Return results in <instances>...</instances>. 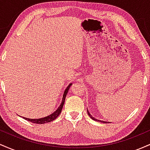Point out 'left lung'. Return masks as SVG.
Returning a JSON list of instances; mask_svg holds the SVG:
<instances>
[{
  "label": "left lung",
  "instance_id": "1",
  "mask_svg": "<svg viewBox=\"0 0 150 150\" xmlns=\"http://www.w3.org/2000/svg\"><path fill=\"white\" fill-rule=\"evenodd\" d=\"M87 113H88V115L89 116V117H90L91 118H92L93 120H96V121H99V122H102V123H106V121H103V120H98V119H96V118H94V117H92V115L90 114V113L88 111V110H87Z\"/></svg>",
  "mask_w": 150,
  "mask_h": 150
}]
</instances>
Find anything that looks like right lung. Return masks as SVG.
I'll use <instances>...</instances> for the list:
<instances>
[{
	"label": "right lung",
	"mask_w": 150,
	"mask_h": 150,
	"mask_svg": "<svg viewBox=\"0 0 150 150\" xmlns=\"http://www.w3.org/2000/svg\"><path fill=\"white\" fill-rule=\"evenodd\" d=\"M71 85H72V83L70 84V85L67 87V88L65 89V92H64V93H63V99H62L61 105L58 106L57 109H56L53 113L50 114L49 116L44 117V118H38V119H32V118H25V117H24V118H25V120H28V121H30V122H32V123H37V124H44V123H49V122L53 121V120L56 119V118H57L58 116H59V114L61 112L62 108H63V105H64L65 97H66V95H67V94H68V90H69L70 87L71 86Z\"/></svg>",
	"instance_id": "1"
}]
</instances>
